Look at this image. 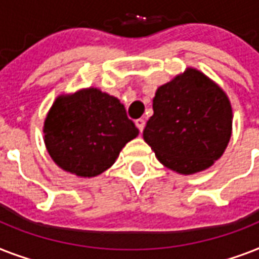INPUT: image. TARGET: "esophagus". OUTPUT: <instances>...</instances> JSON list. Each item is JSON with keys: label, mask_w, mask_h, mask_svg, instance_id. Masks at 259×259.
Here are the masks:
<instances>
[{"label": "esophagus", "mask_w": 259, "mask_h": 259, "mask_svg": "<svg viewBox=\"0 0 259 259\" xmlns=\"http://www.w3.org/2000/svg\"><path fill=\"white\" fill-rule=\"evenodd\" d=\"M136 126H137L138 130L142 133V130H144V127H145V119H142V118L136 119Z\"/></svg>", "instance_id": "esophagus-1"}]
</instances>
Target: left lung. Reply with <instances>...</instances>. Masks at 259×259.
<instances>
[{
  "label": "left lung",
  "mask_w": 259,
  "mask_h": 259,
  "mask_svg": "<svg viewBox=\"0 0 259 259\" xmlns=\"http://www.w3.org/2000/svg\"><path fill=\"white\" fill-rule=\"evenodd\" d=\"M233 109L226 93L195 68L157 89L144 140L158 161L192 175L221 158L231 137Z\"/></svg>",
  "instance_id": "1"
}]
</instances>
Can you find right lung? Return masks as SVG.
<instances>
[{"instance_id": "right-lung-1", "label": "right lung", "mask_w": 259, "mask_h": 259, "mask_svg": "<svg viewBox=\"0 0 259 259\" xmlns=\"http://www.w3.org/2000/svg\"><path fill=\"white\" fill-rule=\"evenodd\" d=\"M42 132L52 160L80 177L109 169L122 148L138 136L119 99L94 87L56 98Z\"/></svg>"}]
</instances>
